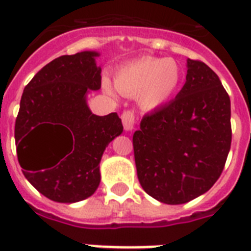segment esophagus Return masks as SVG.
I'll return each instance as SVG.
<instances>
[{"label": "esophagus", "mask_w": 251, "mask_h": 251, "mask_svg": "<svg viewBox=\"0 0 251 251\" xmlns=\"http://www.w3.org/2000/svg\"><path fill=\"white\" fill-rule=\"evenodd\" d=\"M122 122H123V127L126 131H132L137 123V118L136 114L132 110H127L122 114Z\"/></svg>", "instance_id": "34e87169"}]
</instances>
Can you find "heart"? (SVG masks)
I'll use <instances>...</instances> for the list:
<instances>
[{"instance_id":"1","label":"heart","mask_w":251,"mask_h":251,"mask_svg":"<svg viewBox=\"0 0 251 251\" xmlns=\"http://www.w3.org/2000/svg\"><path fill=\"white\" fill-rule=\"evenodd\" d=\"M114 81L122 94L137 96L142 109L154 110L175 96L182 81V69L172 58H140L122 67L115 74ZM103 87L111 92L107 80L103 81Z\"/></svg>"}]
</instances>
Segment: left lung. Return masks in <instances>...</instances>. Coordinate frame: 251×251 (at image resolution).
Here are the masks:
<instances>
[{
	"label": "left lung",
	"mask_w": 251,
	"mask_h": 251,
	"mask_svg": "<svg viewBox=\"0 0 251 251\" xmlns=\"http://www.w3.org/2000/svg\"><path fill=\"white\" fill-rule=\"evenodd\" d=\"M186 63L175 100L146 114L133 133L138 181L167 205L206 193L222 175L232 141L230 100L222 81L203 62Z\"/></svg>",
	"instance_id": "1"
}]
</instances>
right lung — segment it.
I'll return each mask as SVG.
<instances>
[{
  "mask_svg": "<svg viewBox=\"0 0 251 251\" xmlns=\"http://www.w3.org/2000/svg\"><path fill=\"white\" fill-rule=\"evenodd\" d=\"M96 51L62 55L25 85L15 120L18 160L25 179L51 201L74 203L100 185L106 146L123 132L116 113L98 116L87 93L101 88Z\"/></svg>",
  "mask_w": 251,
  "mask_h": 251,
  "instance_id": "add662e5",
  "label": "right lung"
}]
</instances>
